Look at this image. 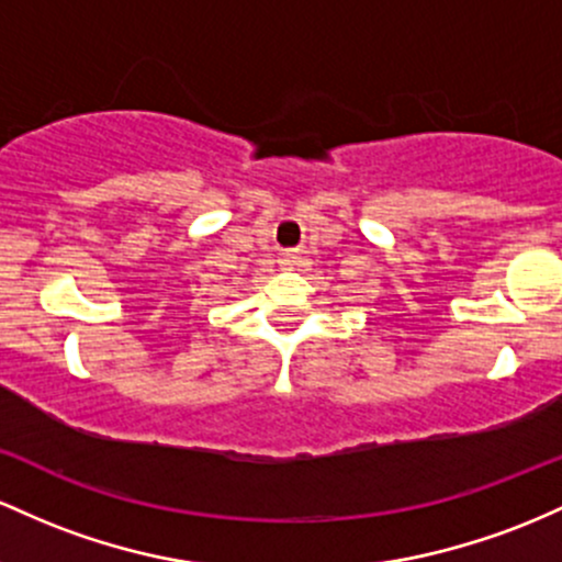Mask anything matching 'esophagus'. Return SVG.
<instances>
[{
  "label": "esophagus",
  "instance_id": "obj_1",
  "mask_svg": "<svg viewBox=\"0 0 562 562\" xmlns=\"http://www.w3.org/2000/svg\"><path fill=\"white\" fill-rule=\"evenodd\" d=\"M283 262H286V265H292V262H294V257H289V255H286V260H283Z\"/></svg>",
  "mask_w": 562,
  "mask_h": 562
}]
</instances>
